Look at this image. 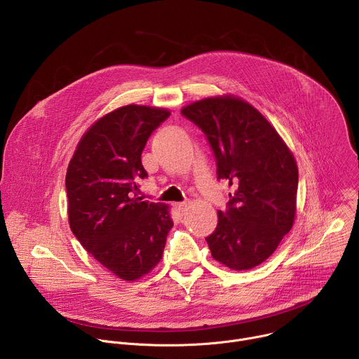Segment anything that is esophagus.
Masks as SVG:
<instances>
[{
	"label": "esophagus",
	"mask_w": 359,
	"mask_h": 359,
	"mask_svg": "<svg viewBox=\"0 0 359 359\" xmlns=\"http://www.w3.org/2000/svg\"><path fill=\"white\" fill-rule=\"evenodd\" d=\"M186 208H187V203H175V209L179 212V215H180V216H183V215H184Z\"/></svg>",
	"instance_id": "obj_1"
}]
</instances>
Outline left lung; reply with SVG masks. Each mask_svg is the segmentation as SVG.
Instances as JSON below:
<instances>
[{
	"instance_id": "left-lung-1",
	"label": "left lung",
	"mask_w": 359,
	"mask_h": 359,
	"mask_svg": "<svg viewBox=\"0 0 359 359\" xmlns=\"http://www.w3.org/2000/svg\"><path fill=\"white\" fill-rule=\"evenodd\" d=\"M206 135L226 179L227 210L206 238L213 259L236 270L264 263L291 230L297 212L298 168L274 126L244 99L210 96L182 109Z\"/></svg>"
}]
</instances>
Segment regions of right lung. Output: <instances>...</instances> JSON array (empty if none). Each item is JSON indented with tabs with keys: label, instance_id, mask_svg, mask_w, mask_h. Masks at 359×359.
Masks as SVG:
<instances>
[{
	"label": "right lung",
	"instance_id": "1",
	"mask_svg": "<svg viewBox=\"0 0 359 359\" xmlns=\"http://www.w3.org/2000/svg\"><path fill=\"white\" fill-rule=\"evenodd\" d=\"M170 112L125 105L99 118L81 137L65 186L72 233L114 276L135 281L155 269L173 227L170 208L137 197L147 176L142 150Z\"/></svg>",
	"mask_w": 359,
	"mask_h": 359
}]
</instances>
